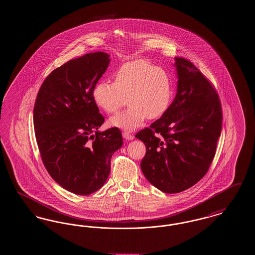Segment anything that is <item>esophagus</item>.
<instances>
[{
  "label": "esophagus",
  "mask_w": 255,
  "mask_h": 255,
  "mask_svg": "<svg viewBox=\"0 0 255 255\" xmlns=\"http://www.w3.org/2000/svg\"><path fill=\"white\" fill-rule=\"evenodd\" d=\"M122 135H123V137H124V138H126V139H128V140L133 139V137H134L133 133H129V132H127V131L122 132Z\"/></svg>",
  "instance_id": "esophagus-1"
}]
</instances>
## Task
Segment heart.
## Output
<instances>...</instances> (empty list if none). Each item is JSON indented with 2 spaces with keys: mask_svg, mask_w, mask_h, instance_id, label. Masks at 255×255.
I'll use <instances>...</instances> for the list:
<instances>
[{
  "mask_svg": "<svg viewBox=\"0 0 255 255\" xmlns=\"http://www.w3.org/2000/svg\"><path fill=\"white\" fill-rule=\"evenodd\" d=\"M99 108L117 114L129 102L123 113L112 118L110 124L126 130L141 125L145 119L156 120L169 107L172 89L167 73L149 61L135 59L124 63L114 74V83L99 81L92 92Z\"/></svg>",
  "mask_w": 255,
  "mask_h": 255,
  "instance_id": "obj_1",
  "label": "heart"
}]
</instances>
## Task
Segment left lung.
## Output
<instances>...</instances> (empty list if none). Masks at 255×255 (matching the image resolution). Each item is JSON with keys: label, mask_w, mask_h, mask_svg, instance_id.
<instances>
[{"label": "left lung", "mask_w": 255, "mask_h": 255, "mask_svg": "<svg viewBox=\"0 0 255 255\" xmlns=\"http://www.w3.org/2000/svg\"><path fill=\"white\" fill-rule=\"evenodd\" d=\"M178 90L158 121L140 130L146 153L140 167L148 182L164 193H179L209 169L222 131V106L211 82L192 62L175 57Z\"/></svg>", "instance_id": "1"}]
</instances>
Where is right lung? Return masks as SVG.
Masks as SVG:
<instances>
[{"mask_svg": "<svg viewBox=\"0 0 255 255\" xmlns=\"http://www.w3.org/2000/svg\"><path fill=\"white\" fill-rule=\"evenodd\" d=\"M97 51L53 70L37 95L33 123L42 161L50 177L77 195L96 192L107 181L112 155L123 143L122 132L98 128L104 118L92 92L109 66Z\"/></svg>", "mask_w": 255, "mask_h": 255, "instance_id": "1", "label": "right lung"}]
</instances>
